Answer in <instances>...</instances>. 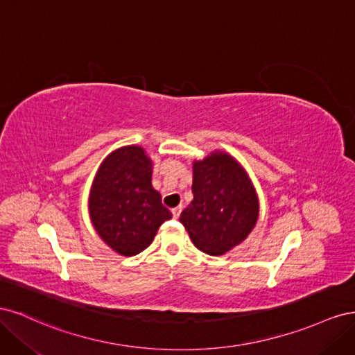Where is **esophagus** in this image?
Returning <instances> with one entry per match:
<instances>
[{
	"label": "esophagus",
	"instance_id": "obj_1",
	"mask_svg": "<svg viewBox=\"0 0 355 355\" xmlns=\"http://www.w3.org/2000/svg\"><path fill=\"white\" fill-rule=\"evenodd\" d=\"M182 209H184L182 206H178V207H173V209H171V214H173V218H175V219H178V218L180 216V211H182Z\"/></svg>",
	"mask_w": 355,
	"mask_h": 355
}]
</instances>
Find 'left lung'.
I'll list each match as a JSON object with an SVG mask.
<instances>
[{"mask_svg":"<svg viewBox=\"0 0 355 355\" xmlns=\"http://www.w3.org/2000/svg\"><path fill=\"white\" fill-rule=\"evenodd\" d=\"M192 194L179 220L201 252L227 253L254 228L259 202L250 179L231 155L216 151L196 161Z\"/></svg>","mask_w":355,"mask_h":355,"instance_id":"1","label":"left lung"}]
</instances>
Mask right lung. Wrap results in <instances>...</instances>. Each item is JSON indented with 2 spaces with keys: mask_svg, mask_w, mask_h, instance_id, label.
I'll return each instance as SVG.
<instances>
[{
  "mask_svg": "<svg viewBox=\"0 0 355 355\" xmlns=\"http://www.w3.org/2000/svg\"><path fill=\"white\" fill-rule=\"evenodd\" d=\"M153 163L141 146H124L106 158L94 178L89 210L93 227L124 256L144 252L161 223L171 218L153 188Z\"/></svg>",
  "mask_w": 355,
  "mask_h": 355,
  "instance_id": "add662e5",
  "label": "right lung"
}]
</instances>
